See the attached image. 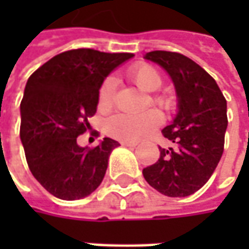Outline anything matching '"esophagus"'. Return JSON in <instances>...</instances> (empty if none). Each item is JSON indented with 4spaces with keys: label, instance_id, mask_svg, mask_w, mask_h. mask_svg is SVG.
Here are the masks:
<instances>
[{
    "label": "esophagus",
    "instance_id": "1",
    "mask_svg": "<svg viewBox=\"0 0 249 249\" xmlns=\"http://www.w3.org/2000/svg\"><path fill=\"white\" fill-rule=\"evenodd\" d=\"M120 144L124 147H130V148H134L137 145V142H133V141H120Z\"/></svg>",
    "mask_w": 249,
    "mask_h": 249
}]
</instances>
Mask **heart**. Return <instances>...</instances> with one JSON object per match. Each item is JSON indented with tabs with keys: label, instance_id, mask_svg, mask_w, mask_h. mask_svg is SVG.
Masks as SVG:
<instances>
[{
	"label": "heart",
	"instance_id": "obj_1",
	"mask_svg": "<svg viewBox=\"0 0 249 249\" xmlns=\"http://www.w3.org/2000/svg\"><path fill=\"white\" fill-rule=\"evenodd\" d=\"M127 77L136 86L144 91L158 90L162 84L160 73L152 65L140 62L127 69ZM116 82L113 77H107L101 84L98 91V108L102 112L112 109L115 102ZM151 102L162 110L170 113L176 108V100L169 94H154L151 95ZM162 123V115L159 110H144L141 113H116L110 116L105 123V130L113 139L122 141H139L148 136Z\"/></svg>",
	"mask_w": 249,
	"mask_h": 249
}]
</instances>
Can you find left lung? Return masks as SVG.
I'll use <instances>...</instances> for the list:
<instances>
[{
  "mask_svg": "<svg viewBox=\"0 0 249 249\" xmlns=\"http://www.w3.org/2000/svg\"><path fill=\"white\" fill-rule=\"evenodd\" d=\"M145 58L170 74L178 97V113L162 130L173 147L159 148V159L144 167L142 175L163 196H191L211 178L222 158L227 102L215 79L186 55L151 51Z\"/></svg>",
  "mask_w": 249,
  "mask_h": 249,
  "instance_id": "1",
  "label": "left lung"
}]
</instances>
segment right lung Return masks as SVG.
<instances>
[{
  "mask_svg": "<svg viewBox=\"0 0 249 249\" xmlns=\"http://www.w3.org/2000/svg\"><path fill=\"white\" fill-rule=\"evenodd\" d=\"M130 53L69 50L41 65L29 77L20 102V140L29 169L53 196L72 201L90 196L105 176L118 141L105 137L97 147H79L90 127L104 79Z\"/></svg>",
  "mask_w": 249,
  "mask_h": 249,
  "instance_id": "1",
  "label": "right lung"
}]
</instances>
